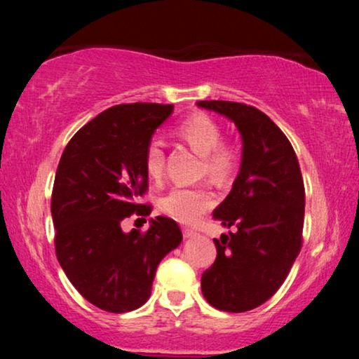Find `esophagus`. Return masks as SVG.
<instances>
[{"instance_id":"1","label":"esophagus","mask_w":359,"mask_h":359,"mask_svg":"<svg viewBox=\"0 0 359 359\" xmlns=\"http://www.w3.org/2000/svg\"><path fill=\"white\" fill-rule=\"evenodd\" d=\"M183 235H184V238H193V237H196V235H198V232H196V230H193V229L184 227L183 229Z\"/></svg>"}]
</instances>
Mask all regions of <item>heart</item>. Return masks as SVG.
<instances>
[{
    "label": "heart",
    "mask_w": 359,
    "mask_h": 359,
    "mask_svg": "<svg viewBox=\"0 0 359 359\" xmlns=\"http://www.w3.org/2000/svg\"><path fill=\"white\" fill-rule=\"evenodd\" d=\"M176 135L203 156L201 171L215 183H227L237 175L242 151L232 140L222 139V126L205 112H193L176 126ZM147 175L161 181L166 170V151L160 140H151L145 149ZM214 204V193L208 186L178 184L160 199V209L168 217L183 224H193Z\"/></svg>",
    "instance_id": "b5f03b06"
}]
</instances>
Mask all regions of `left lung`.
<instances>
[{"label": "left lung", "instance_id": "8db88e82", "mask_svg": "<svg viewBox=\"0 0 359 359\" xmlns=\"http://www.w3.org/2000/svg\"><path fill=\"white\" fill-rule=\"evenodd\" d=\"M224 114L243 140L242 166L232 191L214 210L224 227L214 238L217 257L201 278L210 306L247 312L281 287L302 248L306 189L296 151L283 130L257 107L233 101H199Z\"/></svg>", "mask_w": 359, "mask_h": 359}]
</instances>
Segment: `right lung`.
I'll list each match as a JSON object with an SVG mask.
<instances>
[{
  "label": "right lung",
  "mask_w": 359,
  "mask_h": 359,
  "mask_svg": "<svg viewBox=\"0 0 359 359\" xmlns=\"http://www.w3.org/2000/svg\"><path fill=\"white\" fill-rule=\"evenodd\" d=\"M173 104L112 106L83 126L63 150L52 191L58 263L97 309L122 313L149 301L155 271L183 240L173 219L158 215L145 232L124 233L122 220L150 215L144 155Z\"/></svg>",
  "instance_id": "1"
}]
</instances>
